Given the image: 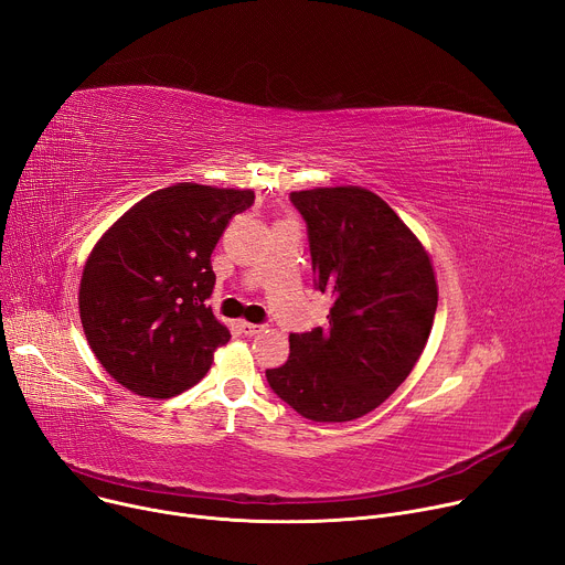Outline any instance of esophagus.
Wrapping results in <instances>:
<instances>
[{
  "instance_id": "obj_1",
  "label": "esophagus",
  "mask_w": 565,
  "mask_h": 565,
  "mask_svg": "<svg viewBox=\"0 0 565 565\" xmlns=\"http://www.w3.org/2000/svg\"><path fill=\"white\" fill-rule=\"evenodd\" d=\"M238 329H241L245 335H256L264 327H262V324H252V322H241Z\"/></svg>"
}]
</instances>
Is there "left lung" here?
<instances>
[{
	"label": "left lung",
	"instance_id": "obj_1",
	"mask_svg": "<svg viewBox=\"0 0 565 565\" xmlns=\"http://www.w3.org/2000/svg\"><path fill=\"white\" fill-rule=\"evenodd\" d=\"M309 232L316 288L333 297L327 327L290 333L268 385L320 424L372 413L413 372L428 342L437 281L428 252L390 204L361 186L290 193Z\"/></svg>",
	"mask_w": 565,
	"mask_h": 565
}]
</instances>
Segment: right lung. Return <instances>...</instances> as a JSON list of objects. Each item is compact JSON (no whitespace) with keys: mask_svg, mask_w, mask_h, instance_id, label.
Returning <instances> with one entry per match:
<instances>
[{"mask_svg":"<svg viewBox=\"0 0 565 565\" xmlns=\"http://www.w3.org/2000/svg\"><path fill=\"white\" fill-rule=\"evenodd\" d=\"M252 202V191L178 182L139 200L94 245L81 279V322L117 383L171 398L207 374L230 340L207 303L212 252Z\"/></svg>","mask_w":565,"mask_h":565,"instance_id":"1","label":"right lung"}]
</instances>
